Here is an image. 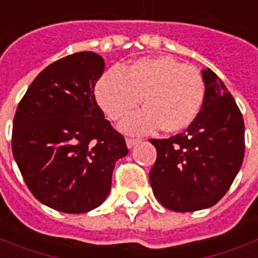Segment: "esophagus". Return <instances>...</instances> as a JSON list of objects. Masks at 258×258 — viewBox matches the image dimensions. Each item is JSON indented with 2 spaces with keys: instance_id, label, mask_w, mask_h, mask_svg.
I'll use <instances>...</instances> for the list:
<instances>
[{
  "instance_id": "34e87169",
  "label": "esophagus",
  "mask_w": 258,
  "mask_h": 258,
  "mask_svg": "<svg viewBox=\"0 0 258 258\" xmlns=\"http://www.w3.org/2000/svg\"><path fill=\"white\" fill-rule=\"evenodd\" d=\"M138 143H140V140H137V138H127V140H125V144H127V147H128V148L136 147Z\"/></svg>"
}]
</instances>
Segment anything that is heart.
Listing matches in <instances>:
<instances>
[{
	"mask_svg": "<svg viewBox=\"0 0 258 258\" xmlns=\"http://www.w3.org/2000/svg\"><path fill=\"white\" fill-rule=\"evenodd\" d=\"M94 94L114 121L127 118L143 100L145 108L122 122L127 134H148L161 127L166 133H180L201 114L205 83L195 68L171 56H158L140 59L121 72L108 70L97 82Z\"/></svg>",
	"mask_w": 258,
	"mask_h": 258,
	"instance_id": "b5f03b06",
	"label": "heart"
}]
</instances>
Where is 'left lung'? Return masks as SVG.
<instances>
[{"label":"left lung","mask_w":258,"mask_h":258,"mask_svg":"<svg viewBox=\"0 0 258 258\" xmlns=\"http://www.w3.org/2000/svg\"><path fill=\"white\" fill-rule=\"evenodd\" d=\"M202 79L205 100L195 122L168 140H150L157 148L150 171L152 192L173 212L216 205L244 158V121L239 107L213 70H202Z\"/></svg>","instance_id":"8db88e82"}]
</instances>
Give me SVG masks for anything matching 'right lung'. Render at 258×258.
Here are the masks:
<instances>
[{
	"instance_id": "add662e5",
	"label": "right lung",
	"mask_w": 258,
	"mask_h": 258,
	"mask_svg": "<svg viewBox=\"0 0 258 258\" xmlns=\"http://www.w3.org/2000/svg\"><path fill=\"white\" fill-rule=\"evenodd\" d=\"M103 57L78 52L42 70L19 103L12 154L26 186L64 213L96 209L111 189L115 162L128 154L124 137L104 118L94 86Z\"/></svg>"
}]
</instances>
